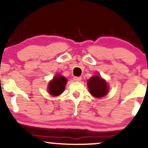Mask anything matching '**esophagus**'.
<instances>
[{"instance_id":"34e87169","label":"esophagus","mask_w":148,"mask_h":148,"mask_svg":"<svg viewBox=\"0 0 148 148\" xmlns=\"http://www.w3.org/2000/svg\"><path fill=\"white\" fill-rule=\"evenodd\" d=\"M73 79L75 81H80L81 80V76H74V77L73 78Z\"/></svg>"}]
</instances>
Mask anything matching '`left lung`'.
<instances>
[{
	"mask_svg": "<svg viewBox=\"0 0 148 148\" xmlns=\"http://www.w3.org/2000/svg\"><path fill=\"white\" fill-rule=\"evenodd\" d=\"M88 86L90 92L95 97H102L108 93V85L99 76H94L88 80Z\"/></svg>",
	"mask_w": 148,
	"mask_h": 148,
	"instance_id": "1",
	"label": "left lung"
}]
</instances>
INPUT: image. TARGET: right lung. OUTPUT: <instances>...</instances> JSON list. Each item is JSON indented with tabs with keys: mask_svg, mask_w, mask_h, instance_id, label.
<instances>
[{
	"mask_svg": "<svg viewBox=\"0 0 148 148\" xmlns=\"http://www.w3.org/2000/svg\"><path fill=\"white\" fill-rule=\"evenodd\" d=\"M67 83V79L62 76H56L50 81L49 84V92L53 96H58L62 94L64 90V86Z\"/></svg>",
	"mask_w": 148,
	"mask_h": 148,
	"instance_id": "right-lung-1",
	"label": "right lung"
}]
</instances>
